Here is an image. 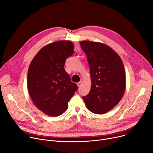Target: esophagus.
Instances as JSON below:
<instances>
[{
    "label": "esophagus",
    "instance_id": "1",
    "mask_svg": "<svg viewBox=\"0 0 153 153\" xmlns=\"http://www.w3.org/2000/svg\"><path fill=\"white\" fill-rule=\"evenodd\" d=\"M81 84H82V81H80V82H77V86L78 87H80L81 85Z\"/></svg>",
    "mask_w": 153,
    "mask_h": 153
}]
</instances>
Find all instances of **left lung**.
I'll return each instance as SVG.
<instances>
[{"label":"left lung","mask_w":153,"mask_h":153,"mask_svg":"<svg viewBox=\"0 0 153 153\" xmlns=\"http://www.w3.org/2000/svg\"><path fill=\"white\" fill-rule=\"evenodd\" d=\"M90 67L91 89L82 97L87 108L96 114L113 109L122 99L126 87L123 63L119 55L102 43L80 42Z\"/></svg>","instance_id":"1"}]
</instances>
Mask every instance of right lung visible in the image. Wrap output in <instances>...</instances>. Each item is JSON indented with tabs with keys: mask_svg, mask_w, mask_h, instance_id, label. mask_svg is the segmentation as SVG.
Wrapping results in <instances>:
<instances>
[{
	"mask_svg": "<svg viewBox=\"0 0 153 153\" xmlns=\"http://www.w3.org/2000/svg\"><path fill=\"white\" fill-rule=\"evenodd\" d=\"M74 53L71 42L62 40L45 46L31 61L27 87L36 107L51 117L62 115L77 89L64 69L66 59Z\"/></svg>",
	"mask_w": 153,
	"mask_h": 153,
	"instance_id": "obj_1",
	"label": "right lung"
}]
</instances>
